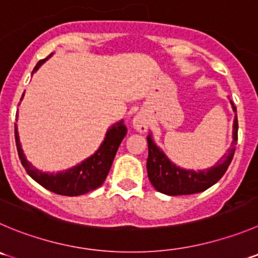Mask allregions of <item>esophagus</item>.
<instances>
[{
	"label": "esophagus",
	"instance_id": "obj_1",
	"mask_svg": "<svg viewBox=\"0 0 258 258\" xmlns=\"http://www.w3.org/2000/svg\"><path fill=\"white\" fill-rule=\"evenodd\" d=\"M148 125H149V119L144 114L139 112V114H137L136 116H134L133 126L134 129H137V131L139 132V133H144V132H147Z\"/></svg>",
	"mask_w": 258,
	"mask_h": 258
}]
</instances>
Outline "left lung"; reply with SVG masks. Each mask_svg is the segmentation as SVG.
I'll list each match as a JSON object with an SVG mask.
<instances>
[{"instance_id": "8db88e82", "label": "left lung", "mask_w": 258, "mask_h": 258, "mask_svg": "<svg viewBox=\"0 0 258 258\" xmlns=\"http://www.w3.org/2000/svg\"><path fill=\"white\" fill-rule=\"evenodd\" d=\"M230 104H232L234 112H237V107L233 105L232 101H230ZM237 141L238 120L237 114H235L234 122H233L232 148L218 161L214 167L204 171H192L183 170V168H180L176 164H173L166 157V154L154 144L152 136L149 134L147 137V143H148L147 171H148L149 181L157 191L170 196L191 195V194L205 191L210 186L217 183L223 177L225 171L228 170L233 156H234Z\"/></svg>"}]
</instances>
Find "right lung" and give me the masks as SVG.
<instances>
[{
	"mask_svg": "<svg viewBox=\"0 0 258 258\" xmlns=\"http://www.w3.org/2000/svg\"><path fill=\"white\" fill-rule=\"evenodd\" d=\"M46 59L48 58L39 60L38 64L34 68L33 73L38 71V68ZM125 134H126V126H125L124 121L120 120V121L115 122L107 131L106 137H105L100 148L96 151V153H94L87 159L81 162L80 164L64 171V172L46 173L36 170L33 164L26 159L23 148H21L20 139H19L17 125L15 124V141H16L17 153H19V158H20L26 172L33 180H35L39 185L45 187L46 190L64 196L83 195V194H87L95 188L100 187L104 183L105 178H106L107 173L111 168L117 148L124 139Z\"/></svg>",
	"mask_w": 258,
	"mask_h": 258,
	"instance_id": "1",
	"label": "right lung"
}]
</instances>
